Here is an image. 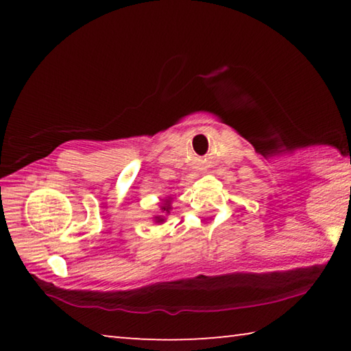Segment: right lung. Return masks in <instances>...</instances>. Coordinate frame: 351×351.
<instances>
[{"instance_id":"obj_1","label":"right lung","mask_w":351,"mask_h":351,"mask_svg":"<svg viewBox=\"0 0 351 351\" xmlns=\"http://www.w3.org/2000/svg\"><path fill=\"white\" fill-rule=\"evenodd\" d=\"M170 210H171V198L167 197V198H165V199L162 201V203H161V213H158V215L153 217L154 223H156V224H162V223L165 221V215H169Z\"/></svg>"}]
</instances>
